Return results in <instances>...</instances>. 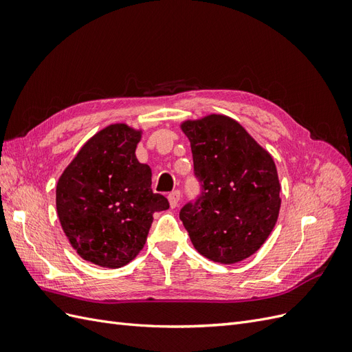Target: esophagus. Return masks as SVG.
<instances>
[{"mask_svg": "<svg viewBox=\"0 0 352 352\" xmlns=\"http://www.w3.org/2000/svg\"><path fill=\"white\" fill-rule=\"evenodd\" d=\"M180 199V190H173V192L168 194V202H170V207L175 208L177 207V202Z\"/></svg>", "mask_w": 352, "mask_h": 352, "instance_id": "obj_1", "label": "esophagus"}]
</instances>
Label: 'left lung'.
I'll return each instance as SVG.
<instances>
[{
  "label": "left lung",
  "mask_w": 352,
  "mask_h": 352,
  "mask_svg": "<svg viewBox=\"0 0 352 352\" xmlns=\"http://www.w3.org/2000/svg\"><path fill=\"white\" fill-rule=\"evenodd\" d=\"M194 170L202 186L180 210L194 248L206 258L233 264L257 252L280 210L278 170L269 151L223 114L186 120Z\"/></svg>",
  "instance_id": "obj_1"
}]
</instances>
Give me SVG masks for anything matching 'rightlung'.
I'll use <instances>...</instances> for the list:
<instances>
[{"label": "right lung", "mask_w": 352, "mask_h": 352, "mask_svg": "<svg viewBox=\"0 0 352 352\" xmlns=\"http://www.w3.org/2000/svg\"><path fill=\"white\" fill-rule=\"evenodd\" d=\"M142 131L114 123L83 144L56 189L60 225L83 260L119 269L144 248L153 214L168 208L136 158Z\"/></svg>", "instance_id": "add662e5"}]
</instances>
